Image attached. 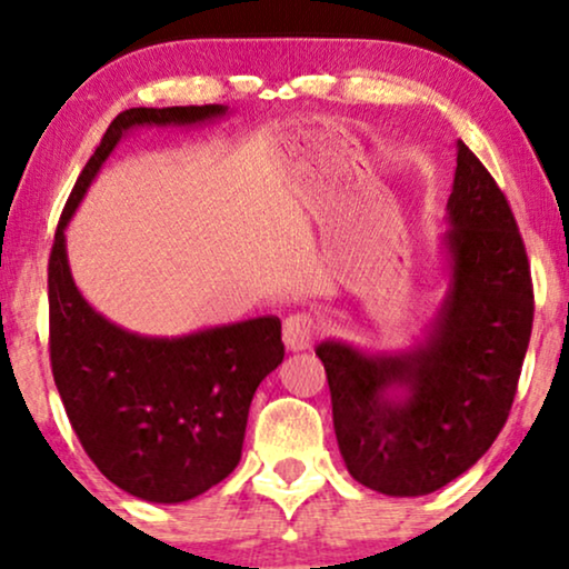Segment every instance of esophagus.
<instances>
[{"instance_id": "esophagus-1", "label": "esophagus", "mask_w": 569, "mask_h": 569, "mask_svg": "<svg viewBox=\"0 0 569 569\" xmlns=\"http://www.w3.org/2000/svg\"><path fill=\"white\" fill-rule=\"evenodd\" d=\"M316 337H318V321L310 313H292L290 318H284L282 339L290 352H302V349H308L313 345Z\"/></svg>"}]
</instances>
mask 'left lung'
Here are the masks:
<instances>
[{
  "label": "left lung",
  "mask_w": 569,
  "mask_h": 569,
  "mask_svg": "<svg viewBox=\"0 0 569 569\" xmlns=\"http://www.w3.org/2000/svg\"><path fill=\"white\" fill-rule=\"evenodd\" d=\"M440 243L448 287L425 339L365 352L316 347L329 378L333 432L347 471L388 497L446 487L487 453L531 339V267L508 199L461 139Z\"/></svg>",
  "instance_id": "1"
}]
</instances>
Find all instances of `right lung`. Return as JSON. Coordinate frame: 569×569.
<instances>
[{"label":"right lung","instance_id":"add662e5","mask_svg":"<svg viewBox=\"0 0 569 569\" xmlns=\"http://www.w3.org/2000/svg\"><path fill=\"white\" fill-rule=\"evenodd\" d=\"M228 106L129 108L116 116L61 212L49 259L51 370L84 453L123 492L176 505L220 485L243 450L256 388L284 360L274 316L144 337L98 313L77 290L67 224L129 131L197 127Z\"/></svg>","mask_w":569,"mask_h":569}]
</instances>
